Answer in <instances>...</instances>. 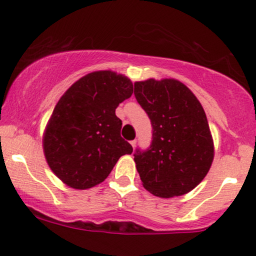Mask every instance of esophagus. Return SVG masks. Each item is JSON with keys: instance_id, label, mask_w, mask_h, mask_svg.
Returning <instances> with one entry per match:
<instances>
[{"instance_id": "1", "label": "esophagus", "mask_w": 256, "mask_h": 256, "mask_svg": "<svg viewBox=\"0 0 256 256\" xmlns=\"http://www.w3.org/2000/svg\"><path fill=\"white\" fill-rule=\"evenodd\" d=\"M131 146H132V148H134V146H136V144H137V140H131Z\"/></svg>"}]
</instances>
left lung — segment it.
Segmentation results:
<instances>
[{"instance_id":"obj_1","label":"left lung","mask_w":256,"mask_h":256,"mask_svg":"<svg viewBox=\"0 0 256 256\" xmlns=\"http://www.w3.org/2000/svg\"><path fill=\"white\" fill-rule=\"evenodd\" d=\"M134 96L152 126L150 146L134 154L143 186L162 198L192 192L207 176L214 158L212 134L201 104L186 85L172 78L136 82Z\"/></svg>"}]
</instances>
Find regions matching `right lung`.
Segmentation results:
<instances>
[{
  "mask_svg": "<svg viewBox=\"0 0 256 256\" xmlns=\"http://www.w3.org/2000/svg\"><path fill=\"white\" fill-rule=\"evenodd\" d=\"M132 92L126 76L96 71L78 79L58 100L44 130L43 152L67 186L85 190L102 183L120 156L131 154L116 110Z\"/></svg>",
  "mask_w": 256,
  "mask_h": 256,
  "instance_id": "1",
  "label": "right lung"
}]
</instances>
